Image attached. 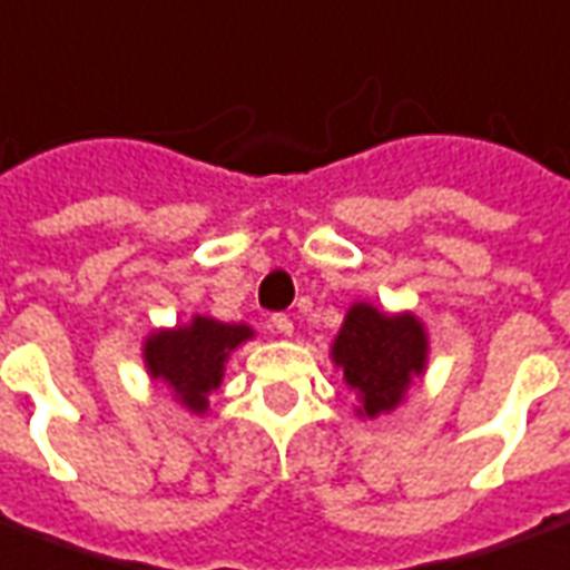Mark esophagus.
Masks as SVG:
<instances>
[{
    "label": "esophagus",
    "instance_id": "1",
    "mask_svg": "<svg viewBox=\"0 0 570 570\" xmlns=\"http://www.w3.org/2000/svg\"><path fill=\"white\" fill-rule=\"evenodd\" d=\"M268 325H272V332L281 334V337H293V320L286 314H275L268 320Z\"/></svg>",
    "mask_w": 570,
    "mask_h": 570
}]
</instances>
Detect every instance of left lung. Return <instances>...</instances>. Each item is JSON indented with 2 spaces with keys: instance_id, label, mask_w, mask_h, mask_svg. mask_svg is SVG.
Listing matches in <instances>:
<instances>
[{
  "instance_id": "1",
  "label": "left lung",
  "mask_w": 570,
  "mask_h": 570,
  "mask_svg": "<svg viewBox=\"0 0 570 570\" xmlns=\"http://www.w3.org/2000/svg\"><path fill=\"white\" fill-rule=\"evenodd\" d=\"M428 332L419 316L382 314L367 302L350 304L332 343L334 367L358 397V419H380L403 403L412 380L428 371Z\"/></svg>"
}]
</instances>
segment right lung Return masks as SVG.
Returning <instances> with one entry per match:
<instances>
[{
  "label": "right lung",
  "mask_w": 570,
  "mask_h": 570,
  "mask_svg": "<svg viewBox=\"0 0 570 570\" xmlns=\"http://www.w3.org/2000/svg\"><path fill=\"white\" fill-rule=\"evenodd\" d=\"M250 337V325L197 314L188 325L151 332L142 343V362L151 380L164 382L185 410L206 415L208 394L224 380L229 355Z\"/></svg>",
  "instance_id": "right-lung-1"
}]
</instances>
